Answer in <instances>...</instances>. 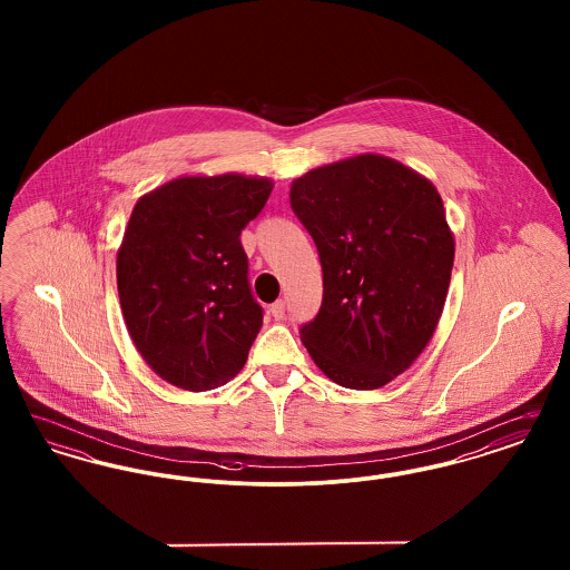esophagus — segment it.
<instances>
[{
    "label": "esophagus",
    "instance_id": "1",
    "mask_svg": "<svg viewBox=\"0 0 570 570\" xmlns=\"http://www.w3.org/2000/svg\"><path fill=\"white\" fill-rule=\"evenodd\" d=\"M269 314H272L275 321H282V318H284V314H286V303H284L282 298H277V301L273 303Z\"/></svg>",
    "mask_w": 570,
    "mask_h": 570
}]
</instances>
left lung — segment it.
Here are the masks:
<instances>
[{"label":"left lung","mask_w":570,"mask_h":570,"mask_svg":"<svg viewBox=\"0 0 570 570\" xmlns=\"http://www.w3.org/2000/svg\"><path fill=\"white\" fill-rule=\"evenodd\" d=\"M291 207L314 239L323 303L298 328L346 389H379L423 353L440 321L455 244L434 186L374 154L298 177Z\"/></svg>","instance_id":"1"}]
</instances>
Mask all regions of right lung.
<instances>
[{"instance_id":"1","label":"right lung","mask_w":570,"mask_h":570,"mask_svg":"<svg viewBox=\"0 0 570 570\" xmlns=\"http://www.w3.org/2000/svg\"><path fill=\"white\" fill-rule=\"evenodd\" d=\"M269 179L181 177L136 203L117 254L124 321L160 379L209 391L235 379L263 326L242 230Z\"/></svg>"}]
</instances>
